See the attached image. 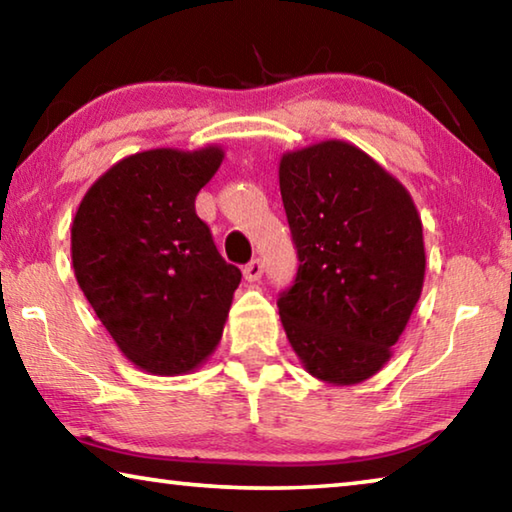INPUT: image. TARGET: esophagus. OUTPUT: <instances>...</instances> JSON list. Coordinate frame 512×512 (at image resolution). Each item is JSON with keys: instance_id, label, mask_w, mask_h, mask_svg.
<instances>
[{"instance_id": "1", "label": "esophagus", "mask_w": 512, "mask_h": 512, "mask_svg": "<svg viewBox=\"0 0 512 512\" xmlns=\"http://www.w3.org/2000/svg\"><path fill=\"white\" fill-rule=\"evenodd\" d=\"M262 275H264V264H262V259H250V262L244 266V277L248 282H257V280H262Z\"/></svg>"}]
</instances>
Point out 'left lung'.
Masks as SVG:
<instances>
[{
  "mask_svg": "<svg viewBox=\"0 0 512 512\" xmlns=\"http://www.w3.org/2000/svg\"><path fill=\"white\" fill-rule=\"evenodd\" d=\"M280 192L298 273L277 309L302 366L327 384L384 368L424 282L422 221L400 180L341 140L284 153Z\"/></svg>",
  "mask_w": 512,
  "mask_h": 512,
  "instance_id": "obj_1",
  "label": "left lung"
}]
</instances>
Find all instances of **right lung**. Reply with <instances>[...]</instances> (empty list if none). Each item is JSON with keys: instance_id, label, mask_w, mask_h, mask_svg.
<instances>
[{"instance_id": "1", "label": "right lung", "mask_w": 512, "mask_h": 512, "mask_svg": "<svg viewBox=\"0 0 512 512\" xmlns=\"http://www.w3.org/2000/svg\"><path fill=\"white\" fill-rule=\"evenodd\" d=\"M221 162L219 146L128 155L74 216L76 282L119 350L151 375H185L210 357L241 282L194 205Z\"/></svg>"}]
</instances>
